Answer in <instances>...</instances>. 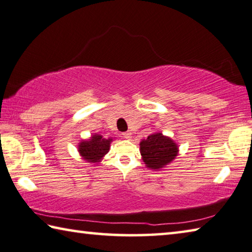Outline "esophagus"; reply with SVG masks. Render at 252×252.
<instances>
[{"mask_svg": "<svg viewBox=\"0 0 252 252\" xmlns=\"http://www.w3.org/2000/svg\"><path fill=\"white\" fill-rule=\"evenodd\" d=\"M123 136L125 138H130L131 137V133H130V131H126V133L123 134Z\"/></svg>", "mask_w": 252, "mask_h": 252, "instance_id": "esophagus-1", "label": "esophagus"}]
</instances>
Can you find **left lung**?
Returning a JSON list of instances; mask_svg holds the SVG:
<instances>
[{
  "mask_svg": "<svg viewBox=\"0 0 252 252\" xmlns=\"http://www.w3.org/2000/svg\"><path fill=\"white\" fill-rule=\"evenodd\" d=\"M141 154L146 166L158 170L171 163L177 155V145L160 133L150 135L141 142Z\"/></svg>",
  "mask_w": 252,
  "mask_h": 252,
  "instance_id": "8db88e82",
  "label": "left lung"
}]
</instances>
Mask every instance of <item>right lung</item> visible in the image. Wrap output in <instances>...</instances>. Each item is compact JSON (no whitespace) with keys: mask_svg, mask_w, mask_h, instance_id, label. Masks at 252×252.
<instances>
[{"mask_svg":"<svg viewBox=\"0 0 252 252\" xmlns=\"http://www.w3.org/2000/svg\"><path fill=\"white\" fill-rule=\"evenodd\" d=\"M113 139H106L101 135H94L88 141L79 144V153L86 160L92 163L99 162V159L108 153L110 142Z\"/></svg>","mask_w":252,"mask_h":252,"instance_id":"add662e5","label":"right lung"}]
</instances>
